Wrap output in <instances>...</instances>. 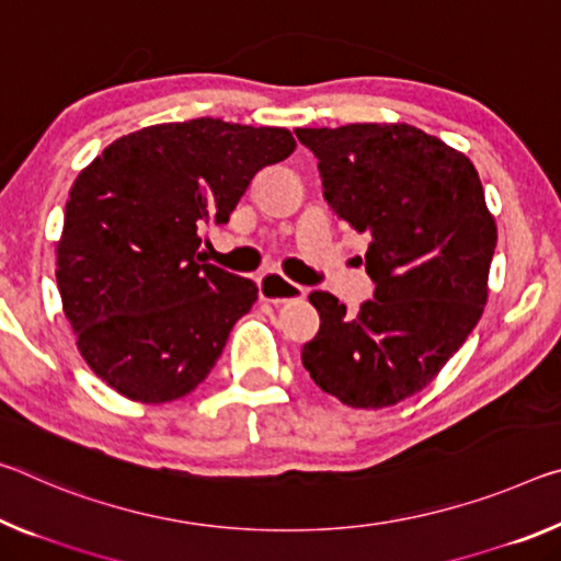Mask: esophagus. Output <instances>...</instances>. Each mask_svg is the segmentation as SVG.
I'll return each mask as SVG.
<instances>
[{"label": "esophagus", "instance_id": "esophagus-1", "mask_svg": "<svg viewBox=\"0 0 561 561\" xmlns=\"http://www.w3.org/2000/svg\"><path fill=\"white\" fill-rule=\"evenodd\" d=\"M256 284H260V297L272 301V305H282V301L305 297V287H301V284L282 277V274L274 270L262 272L260 277H256Z\"/></svg>", "mask_w": 561, "mask_h": 561}]
</instances>
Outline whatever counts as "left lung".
Masks as SVG:
<instances>
[{"label": "left lung", "mask_w": 561, "mask_h": 561, "mask_svg": "<svg viewBox=\"0 0 561 561\" xmlns=\"http://www.w3.org/2000/svg\"><path fill=\"white\" fill-rule=\"evenodd\" d=\"M295 135L319 159L334 215L369 237L375 282L354 317L329 291L309 295L322 324L301 364L346 407H392L430 385L482 317L496 247L482 182L465 154L412 124Z\"/></svg>", "instance_id": "8db88e82"}]
</instances>
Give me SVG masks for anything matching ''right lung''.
<instances>
[{
	"label": "right lung",
	"instance_id": "1",
	"mask_svg": "<svg viewBox=\"0 0 561 561\" xmlns=\"http://www.w3.org/2000/svg\"><path fill=\"white\" fill-rule=\"evenodd\" d=\"M295 152L282 127L211 117L119 137L69 192L57 287L84 362L135 402L202 385L256 284L202 262V232L227 225L256 172Z\"/></svg>",
	"mask_w": 561,
	"mask_h": 561
}]
</instances>
